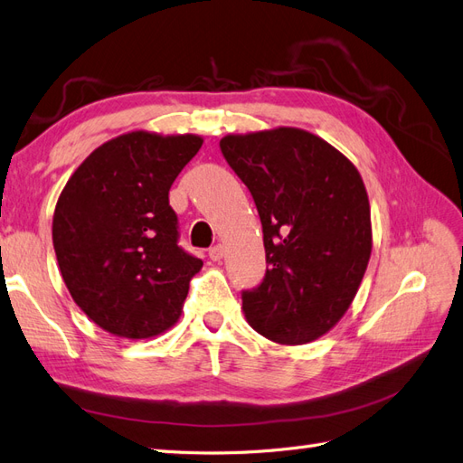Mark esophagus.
Segmentation results:
<instances>
[{
  "mask_svg": "<svg viewBox=\"0 0 463 463\" xmlns=\"http://www.w3.org/2000/svg\"><path fill=\"white\" fill-rule=\"evenodd\" d=\"M208 257L212 259V260H222V257H223V245H214V247H210V251H208Z\"/></svg>",
  "mask_w": 463,
  "mask_h": 463,
  "instance_id": "esophagus-1",
  "label": "esophagus"
}]
</instances>
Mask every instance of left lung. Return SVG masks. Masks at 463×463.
<instances>
[{"label": "left lung", "instance_id": "1", "mask_svg": "<svg viewBox=\"0 0 463 463\" xmlns=\"http://www.w3.org/2000/svg\"><path fill=\"white\" fill-rule=\"evenodd\" d=\"M220 149L253 196L267 253L265 279L241 292L245 317L274 343L316 341L345 316L370 260L360 173L299 128L230 134Z\"/></svg>", "mask_w": 463, "mask_h": 463}]
</instances>
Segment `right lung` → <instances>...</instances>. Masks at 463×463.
I'll return each instance as SVG.
<instances>
[{"label": "right lung", "mask_w": 463, "mask_h": 463, "mask_svg": "<svg viewBox=\"0 0 463 463\" xmlns=\"http://www.w3.org/2000/svg\"><path fill=\"white\" fill-rule=\"evenodd\" d=\"M201 136L144 130L99 146L71 175L52 220L58 267L83 314L127 339L179 319L203 260L179 247L169 189Z\"/></svg>", "instance_id": "1"}]
</instances>
